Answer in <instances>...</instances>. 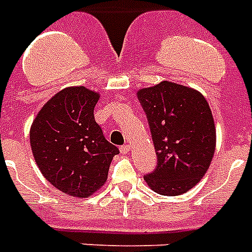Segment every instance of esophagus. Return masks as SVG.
<instances>
[{
	"instance_id": "obj_1",
	"label": "esophagus",
	"mask_w": 252,
	"mask_h": 252,
	"mask_svg": "<svg viewBox=\"0 0 252 252\" xmlns=\"http://www.w3.org/2000/svg\"><path fill=\"white\" fill-rule=\"evenodd\" d=\"M130 151V145H123V146H120V153L122 154H128Z\"/></svg>"
}]
</instances>
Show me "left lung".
Wrapping results in <instances>:
<instances>
[{
	"label": "left lung",
	"mask_w": 252,
	"mask_h": 252,
	"mask_svg": "<svg viewBox=\"0 0 252 252\" xmlns=\"http://www.w3.org/2000/svg\"><path fill=\"white\" fill-rule=\"evenodd\" d=\"M146 114L158 163L145 181L155 193H186L207 172L216 130L206 98L191 88L161 81L137 93Z\"/></svg>",
	"instance_id": "1"
}]
</instances>
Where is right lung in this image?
<instances>
[{
	"mask_svg": "<svg viewBox=\"0 0 252 252\" xmlns=\"http://www.w3.org/2000/svg\"><path fill=\"white\" fill-rule=\"evenodd\" d=\"M98 98L84 87L66 88L45 103L31 126V147L41 173L72 197L97 191L119 154L94 120Z\"/></svg>",
	"mask_w": 252,
	"mask_h": 252,
	"instance_id": "1",
	"label": "right lung"
}]
</instances>
